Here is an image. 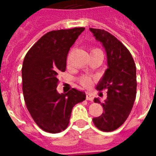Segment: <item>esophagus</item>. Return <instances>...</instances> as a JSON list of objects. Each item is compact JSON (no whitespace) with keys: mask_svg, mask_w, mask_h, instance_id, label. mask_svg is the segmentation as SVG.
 I'll return each mask as SVG.
<instances>
[{"mask_svg":"<svg viewBox=\"0 0 156 156\" xmlns=\"http://www.w3.org/2000/svg\"><path fill=\"white\" fill-rule=\"evenodd\" d=\"M86 98L87 100L88 101H94V97H93V95L91 94L90 93V92H87L86 94Z\"/></svg>","mask_w":156,"mask_h":156,"instance_id":"1","label":"esophagus"}]
</instances>
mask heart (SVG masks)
Instances as JSON below:
<instances>
[{"label": "heart", "instance_id": "b5f03b06", "mask_svg": "<svg viewBox=\"0 0 156 156\" xmlns=\"http://www.w3.org/2000/svg\"><path fill=\"white\" fill-rule=\"evenodd\" d=\"M100 51V50H98V49H93L92 51ZM80 83L83 86L89 87L91 85L92 80L90 76H83L80 78Z\"/></svg>", "mask_w": 156, "mask_h": 156}]
</instances>
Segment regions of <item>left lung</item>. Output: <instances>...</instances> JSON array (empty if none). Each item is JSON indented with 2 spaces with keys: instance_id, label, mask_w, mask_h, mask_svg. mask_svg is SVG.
Here are the masks:
<instances>
[{
  "instance_id": "1",
  "label": "left lung",
  "mask_w": 156,
  "mask_h": 156,
  "mask_svg": "<svg viewBox=\"0 0 156 156\" xmlns=\"http://www.w3.org/2000/svg\"><path fill=\"white\" fill-rule=\"evenodd\" d=\"M95 39L102 44L107 55V66L97 90H107V98L101 105L100 116L93 118L100 130L109 132L119 128L129 116L136 98V66L131 54L122 43L108 32L90 28ZM94 101L100 104L98 98Z\"/></svg>"
}]
</instances>
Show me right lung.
Instances as JSON below:
<instances>
[{
  "label": "right lung",
  "mask_w": 156,
  "mask_h": 156,
  "mask_svg": "<svg viewBox=\"0 0 156 156\" xmlns=\"http://www.w3.org/2000/svg\"><path fill=\"white\" fill-rule=\"evenodd\" d=\"M84 30L48 32L25 56L22 68L25 102L36 123L48 133L66 129L74 105L86 98L84 91L75 88L66 94L56 89L58 75L66 71L69 51Z\"/></svg>",
  "instance_id": "right-lung-1"
}]
</instances>
